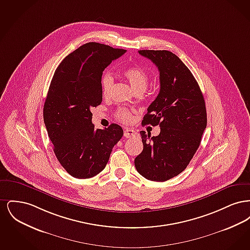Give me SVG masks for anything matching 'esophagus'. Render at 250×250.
I'll return each instance as SVG.
<instances>
[{"instance_id":"esophagus-1","label":"esophagus","mask_w":250,"mask_h":250,"mask_svg":"<svg viewBox=\"0 0 250 250\" xmlns=\"http://www.w3.org/2000/svg\"><path fill=\"white\" fill-rule=\"evenodd\" d=\"M137 135V132L135 130H133V129H131V128H126L125 132H124V136L125 137V138H131V137H133V136H136Z\"/></svg>"}]
</instances>
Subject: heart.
<instances>
[{"label": "heart", "mask_w": 250, "mask_h": 250, "mask_svg": "<svg viewBox=\"0 0 250 250\" xmlns=\"http://www.w3.org/2000/svg\"><path fill=\"white\" fill-rule=\"evenodd\" d=\"M124 76L126 78V80L129 82L131 86L136 92H142L147 88L148 85V75L147 73L143 70L142 67L140 66H130L126 69L124 70ZM113 84V77L109 72H105L101 76L100 79V87H101V92L102 95L104 96H107L110 89ZM117 117L118 119L121 120L124 123H130L133 117L130 111H128L125 108H119L117 111Z\"/></svg>", "instance_id": "1"}]
</instances>
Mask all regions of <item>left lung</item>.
Here are the masks:
<instances>
[{
  "instance_id": "obj_1",
  "label": "left lung",
  "mask_w": 250,
  "mask_h": 250,
  "mask_svg": "<svg viewBox=\"0 0 250 250\" xmlns=\"http://www.w3.org/2000/svg\"><path fill=\"white\" fill-rule=\"evenodd\" d=\"M158 68L160 91L143 125H159L158 136L141 131L143 152L135 167L144 178L165 182L180 174L197 152L207 125L205 101L188 66L168 50H139Z\"/></svg>"
}]
</instances>
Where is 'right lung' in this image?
<instances>
[{
    "mask_svg": "<svg viewBox=\"0 0 250 250\" xmlns=\"http://www.w3.org/2000/svg\"><path fill=\"white\" fill-rule=\"evenodd\" d=\"M125 51L95 42L84 44L62 60L51 80L44 123L60 164L75 178L101 172L124 135L116 124L95 129L91 108L102 102L103 71Z\"/></svg>",
    "mask_w": 250,
    "mask_h": 250,
    "instance_id": "right-lung-1",
    "label": "right lung"
}]
</instances>
